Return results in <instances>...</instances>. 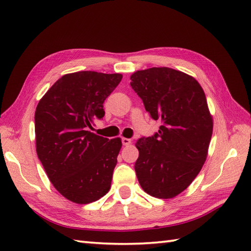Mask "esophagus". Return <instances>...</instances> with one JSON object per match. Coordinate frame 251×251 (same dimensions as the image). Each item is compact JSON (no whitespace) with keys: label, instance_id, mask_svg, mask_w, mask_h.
<instances>
[{"label":"esophagus","instance_id":"obj_1","mask_svg":"<svg viewBox=\"0 0 251 251\" xmlns=\"http://www.w3.org/2000/svg\"><path fill=\"white\" fill-rule=\"evenodd\" d=\"M122 142L123 146H129L131 143V140L128 139V138H122Z\"/></svg>","mask_w":251,"mask_h":251}]
</instances>
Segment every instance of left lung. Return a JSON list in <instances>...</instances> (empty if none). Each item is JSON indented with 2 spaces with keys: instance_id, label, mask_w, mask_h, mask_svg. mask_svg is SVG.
<instances>
[{
  "instance_id": "8db88e82",
  "label": "left lung",
  "mask_w": 251,
  "mask_h": 251,
  "mask_svg": "<svg viewBox=\"0 0 251 251\" xmlns=\"http://www.w3.org/2000/svg\"><path fill=\"white\" fill-rule=\"evenodd\" d=\"M130 79L151 119L162 123L157 134L136 142L138 181L149 195L174 199L208 155L214 120L205 93L193 76L167 67L136 71Z\"/></svg>"
}]
</instances>
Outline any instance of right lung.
<instances>
[{
	"mask_svg": "<svg viewBox=\"0 0 251 251\" xmlns=\"http://www.w3.org/2000/svg\"><path fill=\"white\" fill-rule=\"evenodd\" d=\"M122 77L120 73H68L37 103V156L54 188L75 204L98 201L110 190L122 140H109L88 127L104 116V100Z\"/></svg>",
	"mask_w": 251,
	"mask_h": 251,
	"instance_id": "right-lung-1",
	"label": "right lung"
}]
</instances>
